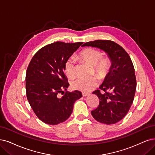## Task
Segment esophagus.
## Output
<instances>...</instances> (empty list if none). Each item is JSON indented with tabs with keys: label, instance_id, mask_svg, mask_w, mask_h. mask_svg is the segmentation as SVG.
<instances>
[{
	"label": "esophagus",
	"instance_id": "obj_1",
	"mask_svg": "<svg viewBox=\"0 0 155 155\" xmlns=\"http://www.w3.org/2000/svg\"><path fill=\"white\" fill-rule=\"evenodd\" d=\"M82 96H83L84 97H85V96H89L90 94H89V93H85V92H83V93H82Z\"/></svg>",
	"mask_w": 155,
	"mask_h": 155
}]
</instances>
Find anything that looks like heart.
<instances>
[{"instance_id":"b5f03b06","label":"heart","mask_w":155,"mask_h":155,"mask_svg":"<svg viewBox=\"0 0 155 155\" xmlns=\"http://www.w3.org/2000/svg\"><path fill=\"white\" fill-rule=\"evenodd\" d=\"M81 59L91 65H93L94 72L101 79L104 78L109 73L111 68L110 59L107 57H102L101 51L98 49L88 48L81 51L79 54ZM64 72L66 75L71 78L76 73V61L73 57H70L66 61ZM98 84V79L96 77L90 78L77 77L71 82L73 89L88 92Z\"/></svg>"}]
</instances>
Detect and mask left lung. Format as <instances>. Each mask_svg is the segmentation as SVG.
<instances>
[{"label": "left lung", "mask_w": 155, "mask_h": 155, "mask_svg": "<svg viewBox=\"0 0 155 155\" xmlns=\"http://www.w3.org/2000/svg\"><path fill=\"white\" fill-rule=\"evenodd\" d=\"M85 46L103 50L111 60L104 83L93 93L98 97L100 104L91 114L100 123L115 124L127 115L134 101L137 82L133 62L121 46L110 40H95L82 47Z\"/></svg>", "instance_id": "obj_1"}]
</instances>
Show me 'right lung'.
<instances>
[{"instance_id": "add662e5", "label": "right lung", "mask_w": 155, "mask_h": 155, "mask_svg": "<svg viewBox=\"0 0 155 155\" xmlns=\"http://www.w3.org/2000/svg\"><path fill=\"white\" fill-rule=\"evenodd\" d=\"M83 43L57 41L39 49L27 67L25 77L27 98L36 116L46 124L65 121L73 112L75 101L82 97L79 91L68 92L64 73L66 61ZM63 93L62 97L59 93Z\"/></svg>"}]
</instances>
